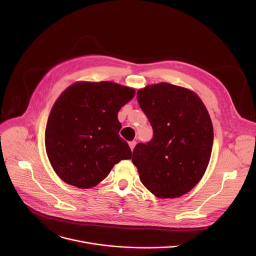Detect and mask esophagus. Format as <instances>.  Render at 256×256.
<instances>
[{"label": "esophagus", "mask_w": 256, "mask_h": 256, "mask_svg": "<svg viewBox=\"0 0 256 256\" xmlns=\"http://www.w3.org/2000/svg\"><path fill=\"white\" fill-rule=\"evenodd\" d=\"M136 140H132V142H130V150L132 151L134 150V148L136 147Z\"/></svg>", "instance_id": "1"}]
</instances>
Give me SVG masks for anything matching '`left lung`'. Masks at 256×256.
Here are the masks:
<instances>
[{
	"mask_svg": "<svg viewBox=\"0 0 256 256\" xmlns=\"http://www.w3.org/2000/svg\"><path fill=\"white\" fill-rule=\"evenodd\" d=\"M136 98L153 128V138L132 152L142 184L161 198L184 196L210 162L214 130L206 108L192 91L168 83L140 89Z\"/></svg>",
	"mask_w": 256,
	"mask_h": 256,
	"instance_id": "left-lung-1",
	"label": "left lung"
}]
</instances>
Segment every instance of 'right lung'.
I'll list each match as a JSON object with an SVG mask.
<instances>
[{
    "label": "right lung",
    "instance_id": "right-lung-1",
    "mask_svg": "<svg viewBox=\"0 0 256 256\" xmlns=\"http://www.w3.org/2000/svg\"><path fill=\"white\" fill-rule=\"evenodd\" d=\"M134 96V89L112 82H80L60 94L48 120L46 148L68 184L95 186L116 164L132 158L118 114Z\"/></svg>",
    "mask_w": 256,
    "mask_h": 256
}]
</instances>
